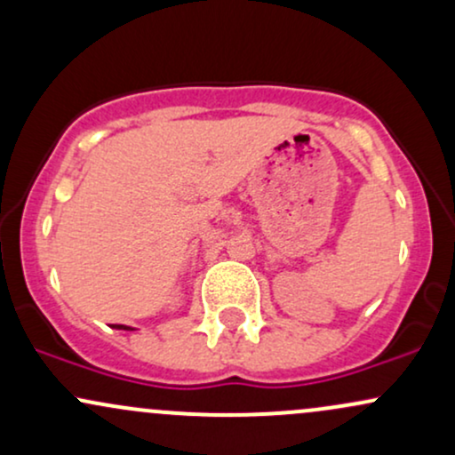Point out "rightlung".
<instances>
[{
  "mask_svg": "<svg viewBox=\"0 0 455 455\" xmlns=\"http://www.w3.org/2000/svg\"><path fill=\"white\" fill-rule=\"evenodd\" d=\"M117 329H130V327H124V325H115Z\"/></svg>",
  "mask_w": 455,
  "mask_h": 455,
  "instance_id": "right-lung-1",
  "label": "right lung"
}]
</instances>
